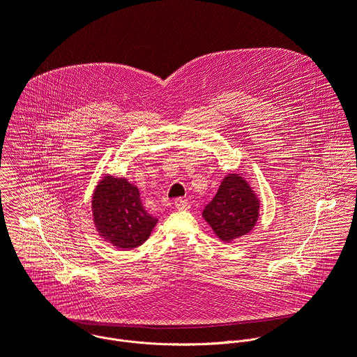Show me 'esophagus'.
<instances>
[{
  "label": "esophagus",
  "instance_id": "obj_1",
  "mask_svg": "<svg viewBox=\"0 0 357 357\" xmlns=\"http://www.w3.org/2000/svg\"><path fill=\"white\" fill-rule=\"evenodd\" d=\"M175 208L176 210H189L190 204L186 200H183V199H176L175 200Z\"/></svg>",
  "mask_w": 357,
  "mask_h": 357
}]
</instances>
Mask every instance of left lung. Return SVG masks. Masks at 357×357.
Returning <instances> with one entry per match:
<instances>
[{"label": "left lung", "mask_w": 357, "mask_h": 357, "mask_svg": "<svg viewBox=\"0 0 357 357\" xmlns=\"http://www.w3.org/2000/svg\"><path fill=\"white\" fill-rule=\"evenodd\" d=\"M202 215L220 241L232 243L248 235L257 224L260 199L242 175L231 172L222 179L217 195Z\"/></svg>", "instance_id": "left-lung-1"}]
</instances>
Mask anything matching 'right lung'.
<instances>
[{"mask_svg":"<svg viewBox=\"0 0 357 357\" xmlns=\"http://www.w3.org/2000/svg\"><path fill=\"white\" fill-rule=\"evenodd\" d=\"M91 214L100 238L121 250L143 245L158 222L144 210L137 188L111 175L96 185Z\"/></svg>","mask_w":357,"mask_h":357,"instance_id":"add662e5","label":"right lung"}]
</instances>
